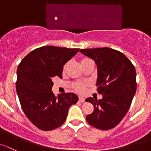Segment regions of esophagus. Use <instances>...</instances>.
I'll use <instances>...</instances> for the list:
<instances>
[{"label":"esophagus","instance_id":"obj_1","mask_svg":"<svg viewBox=\"0 0 151 151\" xmlns=\"http://www.w3.org/2000/svg\"><path fill=\"white\" fill-rule=\"evenodd\" d=\"M79 101L81 103H83L85 101V98H83V97H79Z\"/></svg>","mask_w":151,"mask_h":151}]
</instances>
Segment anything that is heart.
<instances>
[{"mask_svg":"<svg viewBox=\"0 0 151 151\" xmlns=\"http://www.w3.org/2000/svg\"><path fill=\"white\" fill-rule=\"evenodd\" d=\"M89 62H92V61L88 58H83L81 60V61H80V64H81V65H83L86 64V63H89ZM67 65H68L67 64L65 65L64 69L66 68ZM85 87H86V83H75V85H74V89H75L77 91H78V92L82 93L84 91Z\"/></svg>","mask_w":151,"mask_h":151,"instance_id":"b5f03b06","label":"heart"}]
</instances>
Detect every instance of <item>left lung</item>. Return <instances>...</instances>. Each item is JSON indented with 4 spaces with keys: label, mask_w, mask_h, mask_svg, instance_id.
<instances>
[{
    "label": "left lung",
    "mask_w": 151,
    "mask_h": 151,
    "mask_svg": "<svg viewBox=\"0 0 151 151\" xmlns=\"http://www.w3.org/2000/svg\"><path fill=\"white\" fill-rule=\"evenodd\" d=\"M97 65V90L100 100L88 98L94 111L86 116L91 126L110 129L120 123L127 112L136 91V73L133 65L124 53L109 47L81 49Z\"/></svg>",
    "instance_id": "8db88e82"
}]
</instances>
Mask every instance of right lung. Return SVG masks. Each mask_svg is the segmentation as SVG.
<instances>
[{
	"label": "right lung",
	"instance_id": "add662e5",
	"mask_svg": "<svg viewBox=\"0 0 151 151\" xmlns=\"http://www.w3.org/2000/svg\"><path fill=\"white\" fill-rule=\"evenodd\" d=\"M78 48L43 46L28 53L17 69L16 91L24 112L36 127L54 129L66 120L68 109L78 101L74 93L52 91L53 77L62 78L63 65Z\"/></svg>",
	"mask_w": 151,
	"mask_h": 151
}]
</instances>
